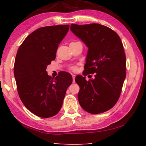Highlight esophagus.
<instances>
[{
    "mask_svg": "<svg viewBox=\"0 0 146 146\" xmlns=\"http://www.w3.org/2000/svg\"><path fill=\"white\" fill-rule=\"evenodd\" d=\"M75 75H74V74H73L72 75V77H73V83L74 82H75Z\"/></svg>",
    "mask_w": 146,
    "mask_h": 146,
    "instance_id": "34e87169",
    "label": "esophagus"
}]
</instances>
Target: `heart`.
Segmentation results:
<instances>
[{
    "instance_id": "heart-1",
    "label": "heart",
    "mask_w": 146,
    "mask_h": 146,
    "mask_svg": "<svg viewBox=\"0 0 146 146\" xmlns=\"http://www.w3.org/2000/svg\"><path fill=\"white\" fill-rule=\"evenodd\" d=\"M73 70H75V68H73Z\"/></svg>"
}]
</instances>
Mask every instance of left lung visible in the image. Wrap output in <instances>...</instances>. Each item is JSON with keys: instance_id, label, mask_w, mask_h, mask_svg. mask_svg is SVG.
<instances>
[{"instance_id": "obj_1", "label": "left lung", "mask_w": 146, "mask_h": 146, "mask_svg": "<svg viewBox=\"0 0 146 146\" xmlns=\"http://www.w3.org/2000/svg\"><path fill=\"white\" fill-rule=\"evenodd\" d=\"M70 29L88 48L84 75L95 73L87 81L78 75V99L86 112L96 114L112 108L120 96L126 78V55L118 34L106 26L71 24Z\"/></svg>"}]
</instances>
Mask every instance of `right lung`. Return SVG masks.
Instances as JSON below:
<instances>
[{
	"label": "right lung",
	"mask_w": 146,
	"mask_h": 146,
	"mask_svg": "<svg viewBox=\"0 0 146 146\" xmlns=\"http://www.w3.org/2000/svg\"><path fill=\"white\" fill-rule=\"evenodd\" d=\"M69 25L38 29L25 38L18 50L14 75L20 98L27 109L39 117L54 116L62 107L66 90L72 83L69 73L55 78L48 76L47 66L56 57L59 44Z\"/></svg>",
	"instance_id": "right-lung-1"
}]
</instances>
